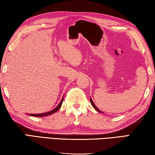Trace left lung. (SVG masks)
Masks as SVG:
<instances>
[{
	"label": "left lung",
	"instance_id": "obj_1",
	"mask_svg": "<svg viewBox=\"0 0 155 155\" xmlns=\"http://www.w3.org/2000/svg\"><path fill=\"white\" fill-rule=\"evenodd\" d=\"M91 104H92V105H93V107L94 108V109H95L97 111H98L99 112H101V111H100L98 108H97L96 106H95V105L94 104V103H93V100H92L91 99Z\"/></svg>",
	"mask_w": 155,
	"mask_h": 155
}]
</instances>
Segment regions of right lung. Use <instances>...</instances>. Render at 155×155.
I'll use <instances>...</instances> for the list:
<instances>
[{
  "mask_svg": "<svg viewBox=\"0 0 155 155\" xmlns=\"http://www.w3.org/2000/svg\"><path fill=\"white\" fill-rule=\"evenodd\" d=\"M62 101H63V97H62V99H61V102H60V104H58V106H57L56 108H54L53 110L50 111V112L43 113V114H30V115L32 116H36V117H43V116H46L55 113L56 112H57V111H58L60 109V108H61L62 104Z\"/></svg>",
  "mask_w": 155,
  "mask_h": 155,
  "instance_id": "right-lung-1",
  "label": "right lung"
}]
</instances>
